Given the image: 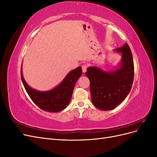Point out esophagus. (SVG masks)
<instances>
[{
  "label": "esophagus",
  "mask_w": 157,
  "mask_h": 157,
  "mask_svg": "<svg viewBox=\"0 0 157 157\" xmlns=\"http://www.w3.org/2000/svg\"><path fill=\"white\" fill-rule=\"evenodd\" d=\"M87 67L88 66L86 65V64H83L82 65V72L83 73H85L86 71V69H87Z\"/></svg>",
  "instance_id": "esophagus-1"
}]
</instances>
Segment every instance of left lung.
Masks as SVG:
<instances>
[{
	"label": "left lung",
	"instance_id": "8db88e82",
	"mask_svg": "<svg viewBox=\"0 0 157 157\" xmlns=\"http://www.w3.org/2000/svg\"><path fill=\"white\" fill-rule=\"evenodd\" d=\"M115 51L122 56L118 69L107 72L94 66L85 73L90 80L94 105L103 111L112 110L124 101L134 81V66L129 46L126 43Z\"/></svg>",
	"mask_w": 157,
	"mask_h": 157
}]
</instances>
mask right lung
Here are the masks:
<instances>
[{"mask_svg":"<svg viewBox=\"0 0 157 157\" xmlns=\"http://www.w3.org/2000/svg\"><path fill=\"white\" fill-rule=\"evenodd\" d=\"M81 67L70 71L58 86L48 91L40 92L31 88L23 77L21 67V78L26 92L32 101L42 110L59 112L67 107L71 101L75 83L82 75Z\"/></svg>","mask_w":157,"mask_h":157,"instance_id":"add662e5","label":"right lung"}]
</instances>
